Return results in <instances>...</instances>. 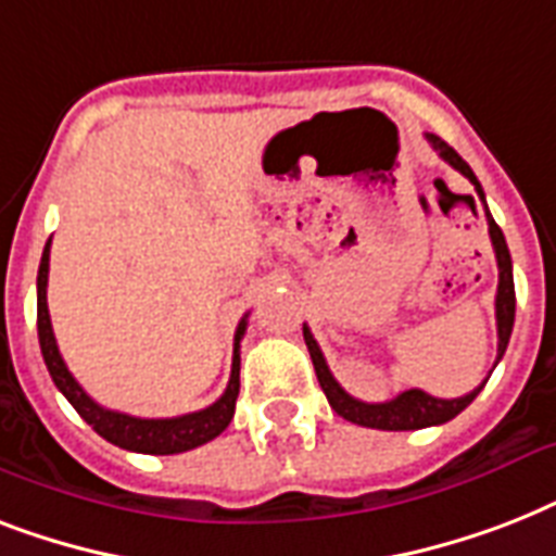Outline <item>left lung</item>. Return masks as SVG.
I'll return each mask as SVG.
<instances>
[{"instance_id": "1", "label": "left lung", "mask_w": 556, "mask_h": 556, "mask_svg": "<svg viewBox=\"0 0 556 556\" xmlns=\"http://www.w3.org/2000/svg\"><path fill=\"white\" fill-rule=\"evenodd\" d=\"M427 141L432 143V150L439 152L441 159L447 161L450 167L458 169L462 176L476 187L479 192V199L484 204V190L479 185V178L473 176V169L467 167V161L458 155L453 147L441 141L439 135L427 132ZM488 210V204H484ZM488 233H491L493 242V253H496V265H500V288H496V334H500V346H496V364L505 355V349H508L510 331H514V312H517V294H514V270H510V253H508V242H505V236H502L500 225L493 222V216L488 213ZM303 338L305 346H308V355H312L314 371H317V380H320L323 392L329 397L331 409L338 415H343L346 421L361 424V427H371V430H421V427H435V424H444L450 418H456L462 409H465L470 401H473L488 380H482V387H476L473 392H467L462 397H432L427 395L424 389H406L392 401H383V404H366V401H357L346 392V389L340 387L334 375L326 366V357H323L320 346H317V340L308 331V326H303ZM493 364V366H496Z\"/></svg>"}]
</instances>
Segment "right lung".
<instances>
[{
  "mask_svg": "<svg viewBox=\"0 0 556 556\" xmlns=\"http://www.w3.org/2000/svg\"><path fill=\"white\" fill-rule=\"evenodd\" d=\"M48 256H51V239L46 242L42 251V262H39L37 274V331H39V349L46 357L48 375L56 383V389L68 397V404L80 413L86 424H91V430L103 435L106 441L117 444V447L132 450V453H150V456H173V453H185V450L201 447L225 432L236 413V397H239V343L248 329V314H244L239 326H236L233 338V369H230V380H227L225 395L218 397L216 404H210L207 409L199 413L178 415V418H135V415L115 413L100 406L91 395H86V389L74 380V375L65 366L60 349H56L54 329H51V317H48Z\"/></svg>",
  "mask_w": 556,
  "mask_h": 556,
  "instance_id": "1",
  "label": "right lung"
}]
</instances>
